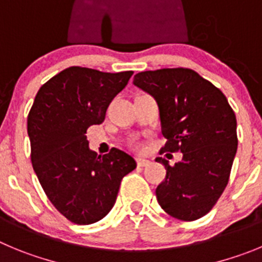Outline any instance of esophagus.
Returning a JSON list of instances; mask_svg holds the SVG:
<instances>
[{"instance_id": "obj_1", "label": "esophagus", "mask_w": 262, "mask_h": 262, "mask_svg": "<svg viewBox=\"0 0 262 262\" xmlns=\"http://www.w3.org/2000/svg\"><path fill=\"white\" fill-rule=\"evenodd\" d=\"M150 163L151 161L148 159L137 158V164H138V167H147V165H150Z\"/></svg>"}]
</instances>
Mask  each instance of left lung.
<instances>
[{
    "mask_svg": "<svg viewBox=\"0 0 262 262\" xmlns=\"http://www.w3.org/2000/svg\"><path fill=\"white\" fill-rule=\"evenodd\" d=\"M133 84L155 98L161 152L181 151L182 160L156 158L167 169L156 187L160 207L169 216L194 221L208 213L224 192L238 147L236 117L224 93L189 68H163L134 76Z\"/></svg>",
    "mask_w": 262,
    "mask_h": 262,
    "instance_id": "1",
    "label": "left lung"
}]
</instances>
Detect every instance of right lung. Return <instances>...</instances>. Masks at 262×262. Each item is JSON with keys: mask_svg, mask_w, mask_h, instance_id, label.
<instances>
[{"mask_svg": "<svg viewBox=\"0 0 262 262\" xmlns=\"http://www.w3.org/2000/svg\"><path fill=\"white\" fill-rule=\"evenodd\" d=\"M132 75L66 68L40 88L32 104L27 121L32 165L46 196L73 224L103 219L123 177L137 167L119 148L98 156L86 139L88 128L103 123L107 107Z\"/></svg>", "mask_w": 262, "mask_h": 262, "instance_id": "1", "label": "right lung"}]
</instances>
